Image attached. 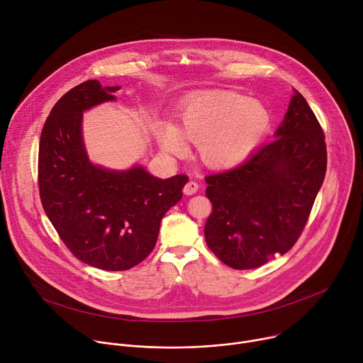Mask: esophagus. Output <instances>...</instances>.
Wrapping results in <instances>:
<instances>
[{
  "label": "esophagus",
  "instance_id": "obj_1",
  "mask_svg": "<svg viewBox=\"0 0 363 363\" xmlns=\"http://www.w3.org/2000/svg\"><path fill=\"white\" fill-rule=\"evenodd\" d=\"M198 188H199L198 182L189 181V182H186V185L184 186V194H185V195H194V194L198 191Z\"/></svg>",
  "mask_w": 363,
  "mask_h": 363
}]
</instances>
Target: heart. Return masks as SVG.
<instances>
[{
    "mask_svg": "<svg viewBox=\"0 0 363 363\" xmlns=\"http://www.w3.org/2000/svg\"><path fill=\"white\" fill-rule=\"evenodd\" d=\"M181 129L160 126L162 146L172 153L198 145L201 162L211 169H230L244 162L269 135L273 116L262 101L233 90L206 91L189 99L181 111Z\"/></svg>",
    "mask_w": 363,
    "mask_h": 363,
    "instance_id": "heart-1",
    "label": "heart"
}]
</instances>
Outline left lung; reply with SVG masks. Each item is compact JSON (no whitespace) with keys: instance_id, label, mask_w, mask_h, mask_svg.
Listing matches in <instances>:
<instances>
[{"instance_id":"1","label":"left lung","mask_w":363,"mask_h":363,"mask_svg":"<svg viewBox=\"0 0 363 363\" xmlns=\"http://www.w3.org/2000/svg\"><path fill=\"white\" fill-rule=\"evenodd\" d=\"M274 136L240 167L205 177L206 245L237 270L262 267L296 244L326 175L323 129L297 90Z\"/></svg>"}]
</instances>
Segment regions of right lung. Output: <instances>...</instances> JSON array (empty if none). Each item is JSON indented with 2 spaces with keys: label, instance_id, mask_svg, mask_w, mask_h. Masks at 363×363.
Here are the masks:
<instances>
[{
  "label": "right lung",
  "instance_id": "1",
  "mask_svg": "<svg viewBox=\"0 0 363 363\" xmlns=\"http://www.w3.org/2000/svg\"><path fill=\"white\" fill-rule=\"evenodd\" d=\"M119 86L87 80L51 109L40 136L38 189L59 237L80 262L109 272L138 266L157 244L161 220L182 198L188 177H152L142 167L93 165L82 136L83 112L115 100Z\"/></svg>",
  "mask_w": 363,
  "mask_h": 363
}]
</instances>
